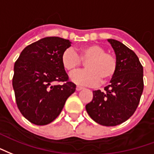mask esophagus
<instances>
[{
  "mask_svg": "<svg viewBox=\"0 0 154 154\" xmlns=\"http://www.w3.org/2000/svg\"><path fill=\"white\" fill-rule=\"evenodd\" d=\"M83 87H81V86H76V90L77 91H80L83 89Z\"/></svg>",
  "mask_w": 154,
  "mask_h": 154,
  "instance_id": "obj_1",
  "label": "esophagus"
}]
</instances>
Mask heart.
<instances>
[{
    "label": "heart",
    "mask_w": 154,
    "mask_h": 154,
    "mask_svg": "<svg viewBox=\"0 0 154 154\" xmlns=\"http://www.w3.org/2000/svg\"><path fill=\"white\" fill-rule=\"evenodd\" d=\"M86 61L87 69L73 72L69 78L77 85L94 86L99 82L112 80L118 69V61L115 55L106 51L105 48L96 43L86 45L78 50L67 48L61 55L64 69L72 72Z\"/></svg>",
    "instance_id": "b5f03b06"
}]
</instances>
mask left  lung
Wrapping results in <instances>:
<instances>
[{"label":"left lung","mask_w":154,"mask_h":154,"mask_svg":"<svg viewBox=\"0 0 154 154\" xmlns=\"http://www.w3.org/2000/svg\"><path fill=\"white\" fill-rule=\"evenodd\" d=\"M118 61V69L104 91H93L94 97L86 105L91 118L105 126H115L127 121L139 105L143 90V66L134 51L121 42L108 39Z\"/></svg>","instance_id":"1"}]
</instances>
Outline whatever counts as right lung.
<instances>
[{
	"label": "right lung",
	"mask_w": 154,
	"mask_h": 154,
	"mask_svg": "<svg viewBox=\"0 0 154 154\" xmlns=\"http://www.w3.org/2000/svg\"><path fill=\"white\" fill-rule=\"evenodd\" d=\"M70 42L48 37L27 46L14 66L12 85L21 114L31 123L44 125L60 115L76 85L69 81L61 55ZM54 82H64L62 85Z\"/></svg>",
	"instance_id": "add662e5"
}]
</instances>
